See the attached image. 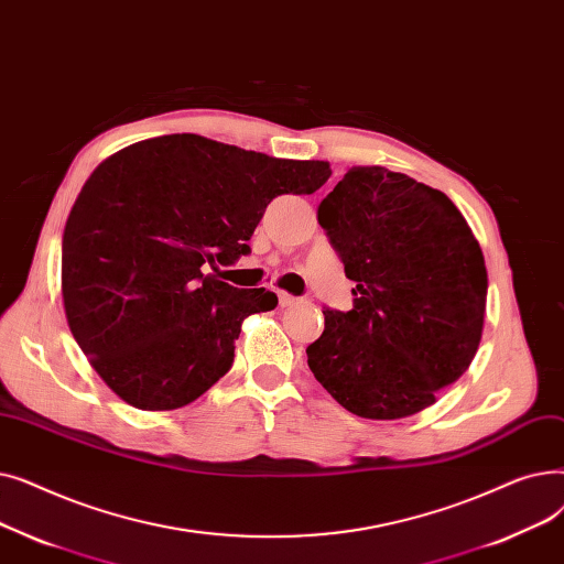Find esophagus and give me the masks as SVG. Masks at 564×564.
Returning <instances> with one entry per match:
<instances>
[{
	"instance_id": "34e87169",
	"label": "esophagus",
	"mask_w": 564,
	"mask_h": 564,
	"mask_svg": "<svg viewBox=\"0 0 564 564\" xmlns=\"http://www.w3.org/2000/svg\"><path fill=\"white\" fill-rule=\"evenodd\" d=\"M278 299H280V305H282V307H291V305H296V303L301 301V299H296V296H291V293H286V291H280Z\"/></svg>"
}]
</instances>
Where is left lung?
<instances>
[{
  "label": "left lung",
  "instance_id": "obj_1",
  "mask_svg": "<svg viewBox=\"0 0 564 564\" xmlns=\"http://www.w3.org/2000/svg\"><path fill=\"white\" fill-rule=\"evenodd\" d=\"M316 218L356 289L348 312L324 310L314 379L369 420L432 406L485 328L487 265L468 223L445 193L379 165L348 170Z\"/></svg>",
  "mask_w": 564,
  "mask_h": 564
}]
</instances>
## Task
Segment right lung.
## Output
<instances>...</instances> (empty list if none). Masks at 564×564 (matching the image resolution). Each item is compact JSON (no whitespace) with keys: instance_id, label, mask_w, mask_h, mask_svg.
Returning <instances> with one entry per match:
<instances>
[{"instance_id":"add662e5","label":"right lung","mask_w":564,"mask_h":564,"mask_svg":"<svg viewBox=\"0 0 564 564\" xmlns=\"http://www.w3.org/2000/svg\"><path fill=\"white\" fill-rule=\"evenodd\" d=\"M324 160H282L202 135L130 144L100 163L66 220L62 296L68 328L126 404L172 411L216 386L240 324L275 310L273 291L236 289L231 265L265 206L312 195Z\"/></svg>"}]
</instances>
